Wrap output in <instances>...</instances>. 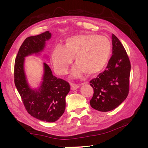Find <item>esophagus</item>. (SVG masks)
Masks as SVG:
<instances>
[{"mask_svg": "<svg viewBox=\"0 0 148 148\" xmlns=\"http://www.w3.org/2000/svg\"><path fill=\"white\" fill-rule=\"evenodd\" d=\"M70 86H71V90H76V89H78L79 88V84H75V83H70Z\"/></svg>", "mask_w": 148, "mask_h": 148, "instance_id": "esophagus-1", "label": "esophagus"}]
</instances>
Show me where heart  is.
<instances>
[{"label": "heart", "instance_id": "heart-1", "mask_svg": "<svg viewBox=\"0 0 148 148\" xmlns=\"http://www.w3.org/2000/svg\"><path fill=\"white\" fill-rule=\"evenodd\" d=\"M111 51V43L104 36L79 34L67 39L64 47L56 46L51 59L56 72L64 75L75 57L77 64L71 70V76L77 78L84 72L88 75L99 72L108 62Z\"/></svg>", "mask_w": 148, "mask_h": 148}]
</instances>
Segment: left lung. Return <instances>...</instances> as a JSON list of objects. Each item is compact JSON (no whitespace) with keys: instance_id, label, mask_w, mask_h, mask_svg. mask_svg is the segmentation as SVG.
<instances>
[{"instance_id":"left-lung-1","label":"left lung","mask_w":148,"mask_h":148,"mask_svg":"<svg viewBox=\"0 0 148 148\" xmlns=\"http://www.w3.org/2000/svg\"><path fill=\"white\" fill-rule=\"evenodd\" d=\"M112 56L106 70L91 80L94 89L90 105L101 112L117 107L126 99L129 92L131 65L128 56L119 39L112 34Z\"/></svg>"}]
</instances>
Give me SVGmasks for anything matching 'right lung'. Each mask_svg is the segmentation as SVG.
<instances>
[{
  "instance_id": "obj_1",
  "label": "right lung",
  "mask_w": 148,
  "mask_h": 148,
  "mask_svg": "<svg viewBox=\"0 0 148 148\" xmlns=\"http://www.w3.org/2000/svg\"><path fill=\"white\" fill-rule=\"evenodd\" d=\"M51 38L47 31L26 38L20 47L15 59L14 82L22 101L29 114L38 120L53 122L63 115L65 109V97L70 91L69 83L52 75L49 65L43 63L42 81L38 89L31 88L25 72V58L42 52L46 41Z\"/></svg>"
}]
</instances>
